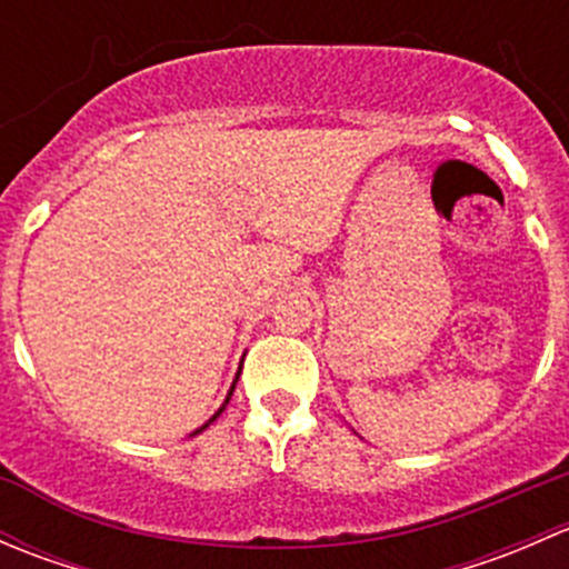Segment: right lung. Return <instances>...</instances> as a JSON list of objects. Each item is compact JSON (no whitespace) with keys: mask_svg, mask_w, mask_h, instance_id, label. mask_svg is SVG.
I'll list each match as a JSON object with an SVG mask.
<instances>
[{"mask_svg":"<svg viewBox=\"0 0 569 569\" xmlns=\"http://www.w3.org/2000/svg\"><path fill=\"white\" fill-rule=\"evenodd\" d=\"M239 375H242V366H239L237 377H233V386H231V391H228V396H226V401H222V407H220V410H217V412H214V416H211V418H209V421H206V423H203V427H200V429H194V432H192V435H200V432H203V429H209V423H214V421H217V418H220V412H222V410H226L228 399H231L233 388H237V382H239Z\"/></svg>","mask_w":569,"mask_h":569,"instance_id":"add662e5","label":"right lung"}]
</instances>
